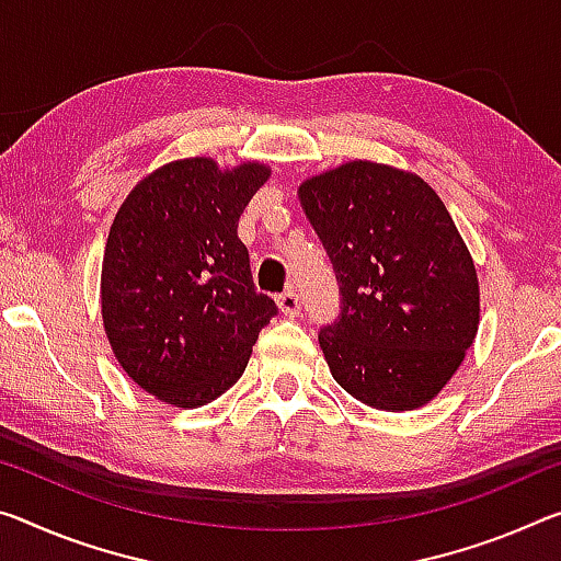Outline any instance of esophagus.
Segmentation results:
<instances>
[{
    "label": "esophagus",
    "instance_id": "esophagus-1",
    "mask_svg": "<svg viewBox=\"0 0 561 561\" xmlns=\"http://www.w3.org/2000/svg\"><path fill=\"white\" fill-rule=\"evenodd\" d=\"M277 305L282 309V314H287V317H297L301 312V299H299L295 287H289L284 295H279Z\"/></svg>",
    "mask_w": 561,
    "mask_h": 561
}]
</instances>
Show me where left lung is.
Listing matches in <instances>:
<instances>
[{
	"mask_svg": "<svg viewBox=\"0 0 561 561\" xmlns=\"http://www.w3.org/2000/svg\"><path fill=\"white\" fill-rule=\"evenodd\" d=\"M342 314L319 332L344 392L381 412L430 404L479 329L472 254L420 174L354 159L299 184Z\"/></svg>",
	"mask_w": 561,
	"mask_h": 561,
	"instance_id": "left-lung-1",
	"label": "left lung"
}]
</instances>
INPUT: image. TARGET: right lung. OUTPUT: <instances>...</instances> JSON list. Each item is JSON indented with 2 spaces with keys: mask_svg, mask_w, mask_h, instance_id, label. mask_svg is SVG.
<instances>
[{
  "mask_svg": "<svg viewBox=\"0 0 561 561\" xmlns=\"http://www.w3.org/2000/svg\"><path fill=\"white\" fill-rule=\"evenodd\" d=\"M272 169L209 157L154 169L122 202L102 262V322L127 377L197 409L244 375L277 305L254 289L239 215Z\"/></svg>",
  "mask_w": 561,
  "mask_h": 561,
  "instance_id": "right-lung-1",
  "label": "right lung"
}]
</instances>
